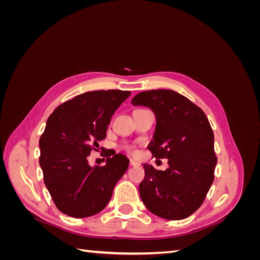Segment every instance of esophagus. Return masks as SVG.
Wrapping results in <instances>:
<instances>
[{
	"label": "esophagus",
	"instance_id": "obj_1",
	"mask_svg": "<svg viewBox=\"0 0 260 260\" xmlns=\"http://www.w3.org/2000/svg\"><path fill=\"white\" fill-rule=\"evenodd\" d=\"M130 165H131L132 167H139L141 164H140V162H138V161H137V160H135V159H131V160H130Z\"/></svg>",
	"mask_w": 260,
	"mask_h": 260
}]
</instances>
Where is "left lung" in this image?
<instances>
[{"label":"left lung","instance_id":"left-lung-1","mask_svg":"<svg viewBox=\"0 0 260 260\" xmlns=\"http://www.w3.org/2000/svg\"><path fill=\"white\" fill-rule=\"evenodd\" d=\"M131 103L154 113L156 127L147 148L155 158H167L169 165L165 171L143 165L141 200L160 218H187L201 207L214 182L215 137L207 117L190 100L171 90L141 92Z\"/></svg>","mask_w":260,"mask_h":260}]
</instances>
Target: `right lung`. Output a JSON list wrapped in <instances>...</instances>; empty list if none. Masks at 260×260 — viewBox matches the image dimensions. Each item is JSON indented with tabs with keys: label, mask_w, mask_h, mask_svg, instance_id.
I'll return each mask as SVG.
<instances>
[{
	"label": "right lung",
	"mask_w": 260,
	"mask_h": 260,
	"mask_svg": "<svg viewBox=\"0 0 260 260\" xmlns=\"http://www.w3.org/2000/svg\"><path fill=\"white\" fill-rule=\"evenodd\" d=\"M130 95L120 90L85 92L59 105L49 117L39 141V162L44 183L62 214L91 217L111 201L130 160L121 153L112 154L105 166L91 167L88 156L106 138L114 113Z\"/></svg>",
	"instance_id": "1"
}]
</instances>
